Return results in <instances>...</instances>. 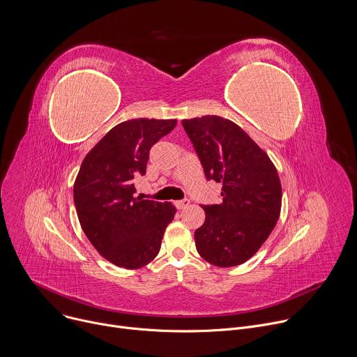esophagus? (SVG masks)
Returning a JSON list of instances; mask_svg holds the SVG:
<instances>
[{
    "instance_id": "1",
    "label": "esophagus",
    "mask_w": 357,
    "mask_h": 357,
    "mask_svg": "<svg viewBox=\"0 0 357 357\" xmlns=\"http://www.w3.org/2000/svg\"><path fill=\"white\" fill-rule=\"evenodd\" d=\"M189 203H190L189 199H183V200H178V202L175 203V205H176L178 209H185V208L189 206Z\"/></svg>"
}]
</instances>
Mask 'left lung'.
<instances>
[{
    "label": "left lung",
    "mask_w": 357,
    "mask_h": 357,
    "mask_svg": "<svg viewBox=\"0 0 357 357\" xmlns=\"http://www.w3.org/2000/svg\"><path fill=\"white\" fill-rule=\"evenodd\" d=\"M208 179L222 183L220 205L203 206L196 250L216 267L250 260L271 234L281 212V182L267 152L236 123L220 116L182 120Z\"/></svg>",
    "instance_id": "obj_1"
}]
</instances>
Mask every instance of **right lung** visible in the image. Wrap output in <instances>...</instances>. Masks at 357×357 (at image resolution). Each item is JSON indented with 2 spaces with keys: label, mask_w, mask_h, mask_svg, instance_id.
<instances>
[{
  "label": "right lung",
  "mask_w": 357,
  "mask_h": 357,
  "mask_svg": "<svg viewBox=\"0 0 357 357\" xmlns=\"http://www.w3.org/2000/svg\"><path fill=\"white\" fill-rule=\"evenodd\" d=\"M176 120L134 119L113 127L84 157L73 185L80 226L101 257L137 270L154 260L176 213L171 202L135 196L134 179L145 174L149 149Z\"/></svg>",
  "instance_id": "add662e5"
}]
</instances>
